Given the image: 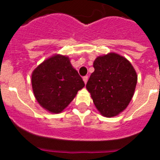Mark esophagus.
I'll list each match as a JSON object with an SVG mask.
<instances>
[{
    "mask_svg": "<svg viewBox=\"0 0 160 160\" xmlns=\"http://www.w3.org/2000/svg\"><path fill=\"white\" fill-rule=\"evenodd\" d=\"M87 81H88V77H87V76H85V77L83 78V82H84L85 84H87Z\"/></svg>",
    "mask_w": 160,
    "mask_h": 160,
    "instance_id": "34e87169",
    "label": "esophagus"
}]
</instances>
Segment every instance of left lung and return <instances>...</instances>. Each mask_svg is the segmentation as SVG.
Segmentation results:
<instances>
[{"instance_id": "left-lung-1", "label": "left lung", "mask_w": 160, "mask_h": 160, "mask_svg": "<svg viewBox=\"0 0 160 160\" xmlns=\"http://www.w3.org/2000/svg\"><path fill=\"white\" fill-rule=\"evenodd\" d=\"M93 66L94 71L87 83V90L102 116H116L128 107L134 95L138 79L135 68L115 53L98 56Z\"/></svg>"}]
</instances>
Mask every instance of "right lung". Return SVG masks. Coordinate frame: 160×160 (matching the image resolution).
<instances>
[{"mask_svg": "<svg viewBox=\"0 0 160 160\" xmlns=\"http://www.w3.org/2000/svg\"><path fill=\"white\" fill-rule=\"evenodd\" d=\"M33 94L45 110L59 114L85 87L69 57L55 54L38 65L31 78Z\"/></svg>", "mask_w": 160, "mask_h": 160, "instance_id": "obj_1", "label": "right lung"}]
</instances>
